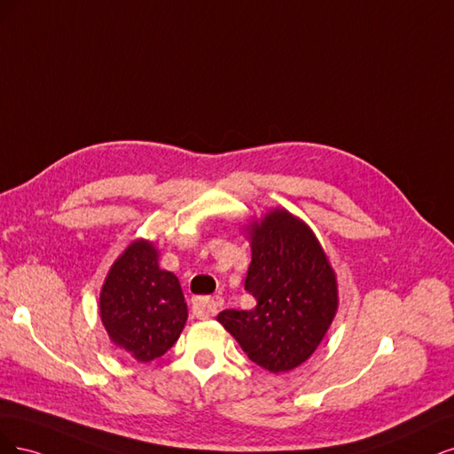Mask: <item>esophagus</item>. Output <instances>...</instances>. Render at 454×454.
<instances>
[{"label":"esophagus","mask_w":454,"mask_h":454,"mask_svg":"<svg viewBox=\"0 0 454 454\" xmlns=\"http://www.w3.org/2000/svg\"><path fill=\"white\" fill-rule=\"evenodd\" d=\"M223 307V298L213 296V298H194L192 300V313L198 318H211L215 317Z\"/></svg>","instance_id":"obj_1"}]
</instances>
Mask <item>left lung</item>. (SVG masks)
Here are the masks:
<instances>
[{"mask_svg": "<svg viewBox=\"0 0 454 454\" xmlns=\"http://www.w3.org/2000/svg\"><path fill=\"white\" fill-rule=\"evenodd\" d=\"M247 231L253 258L245 290L256 307L216 318L260 368L286 373L325 340L340 305L338 277L313 230L286 209L268 211Z\"/></svg>", "mask_w": 454, "mask_h": 454, "instance_id": "obj_1", "label": "left lung"}]
</instances>
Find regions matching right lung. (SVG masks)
I'll return each mask as SVG.
<instances>
[{"mask_svg":"<svg viewBox=\"0 0 454 454\" xmlns=\"http://www.w3.org/2000/svg\"><path fill=\"white\" fill-rule=\"evenodd\" d=\"M158 256L153 241H131L99 292V318L111 343L137 362L168 353L188 318L179 279L160 268Z\"/></svg>","mask_w":454,"mask_h":454,"instance_id":"right-lung-1","label":"right lung"}]
</instances>
